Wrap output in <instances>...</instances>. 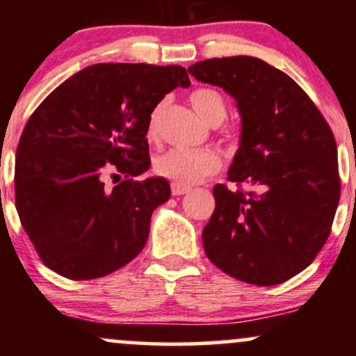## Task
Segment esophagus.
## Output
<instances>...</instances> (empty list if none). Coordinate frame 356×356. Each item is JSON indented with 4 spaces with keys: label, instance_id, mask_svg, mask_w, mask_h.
Listing matches in <instances>:
<instances>
[{
    "label": "esophagus",
    "instance_id": "esophagus-1",
    "mask_svg": "<svg viewBox=\"0 0 356 356\" xmlns=\"http://www.w3.org/2000/svg\"><path fill=\"white\" fill-rule=\"evenodd\" d=\"M170 189H172V195H184L189 192V187L182 186V184H177V182L170 184Z\"/></svg>",
    "mask_w": 356,
    "mask_h": 356
}]
</instances>
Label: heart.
<instances>
[{
	"label": "heart",
	"mask_w": 356,
	"mask_h": 356,
	"mask_svg": "<svg viewBox=\"0 0 356 356\" xmlns=\"http://www.w3.org/2000/svg\"><path fill=\"white\" fill-rule=\"evenodd\" d=\"M191 104L195 113L209 125H219L227 115L226 100L214 88L202 87L194 90L191 93ZM159 113H161V107L155 108L150 115L149 129H147L150 138L157 136ZM220 165H222V161L214 150L170 149L155 159L154 169L162 177L182 184V186H192L218 172Z\"/></svg>",
	"instance_id": "heart-1"
}]
</instances>
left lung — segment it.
<instances>
[{
  "label": "left lung",
  "mask_w": 356,
  "mask_h": 356,
  "mask_svg": "<svg viewBox=\"0 0 356 356\" xmlns=\"http://www.w3.org/2000/svg\"><path fill=\"white\" fill-rule=\"evenodd\" d=\"M189 73L236 100L241 138L227 181L259 187L214 186L204 251L244 283H284L313 263L332 231L340 201L332 129L291 76L254 56L197 61Z\"/></svg>",
  "instance_id": "left-lung-1"
}]
</instances>
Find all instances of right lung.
Instances as JSON below:
<instances>
[{"label": "right lung", "mask_w": 356, "mask_h": 356, "mask_svg": "<svg viewBox=\"0 0 356 356\" xmlns=\"http://www.w3.org/2000/svg\"><path fill=\"white\" fill-rule=\"evenodd\" d=\"M189 85L181 65H92L28 118L16 149L15 201L48 268L95 280L144 249L154 209L170 197L165 179L136 181L150 167L149 120L165 93ZM108 172L127 179L107 190Z\"/></svg>", "instance_id": "obj_1"}]
</instances>
